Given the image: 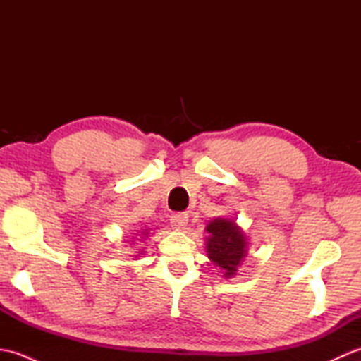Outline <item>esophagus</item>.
Instances as JSON below:
<instances>
[{
	"mask_svg": "<svg viewBox=\"0 0 361 361\" xmlns=\"http://www.w3.org/2000/svg\"><path fill=\"white\" fill-rule=\"evenodd\" d=\"M189 221V217L188 214L185 212H180V214H173V216L171 217V225L173 229H185L186 225Z\"/></svg>",
	"mask_w": 361,
	"mask_h": 361,
	"instance_id": "obj_1",
	"label": "esophagus"
}]
</instances>
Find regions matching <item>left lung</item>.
<instances>
[{"mask_svg":"<svg viewBox=\"0 0 361 361\" xmlns=\"http://www.w3.org/2000/svg\"><path fill=\"white\" fill-rule=\"evenodd\" d=\"M206 252L212 264L224 271L225 278H233L247 256V237L231 219H216L206 226Z\"/></svg>","mask_w":361,"mask_h":361,"instance_id":"1","label":"left lung"}]
</instances>
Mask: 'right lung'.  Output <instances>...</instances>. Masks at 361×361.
<instances>
[{
    "label": "right lung",
    "instance_id": "1",
    "mask_svg": "<svg viewBox=\"0 0 361 361\" xmlns=\"http://www.w3.org/2000/svg\"><path fill=\"white\" fill-rule=\"evenodd\" d=\"M142 234H144V235H147V234H149V233H147V229H144V233H142Z\"/></svg>",
    "mask_w": 361,
    "mask_h": 361
}]
</instances>
